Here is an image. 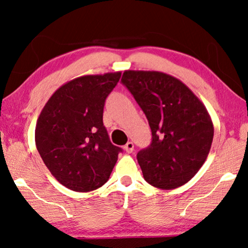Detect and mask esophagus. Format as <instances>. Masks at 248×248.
Instances as JSON below:
<instances>
[{
  "label": "esophagus",
  "instance_id": "obj_1",
  "mask_svg": "<svg viewBox=\"0 0 248 248\" xmlns=\"http://www.w3.org/2000/svg\"><path fill=\"white\" fill-rule=\"evenodd\" d=\"M124 150L126 151L127 154H132V152H133V150H134L133 142H127V143L124 145Z\"/></svg>",
  "mask_w": 248,
  "mask_h": 248
}]
</instances>
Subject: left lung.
<instances>
[{
    "instance_id": "8db88e82",
    "label": "left lung",
    "mask_w": 248,
    "mask_h": 248,
    "mask_svg": "<svg viewBox=\"0 0 248 248\" xmlns=\"http://www.w3.org/2000/svg\"><path fill=\"white\" fill-rule=\"evenodd\" d=\"M126 86L149 121L152 142L138 154L149 184L172 189L194 177L211 149L213 123L194 93L177 78L159 71H124Z\"/></svg>"
}]
</instances>
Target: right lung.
Wrapping results in <instances>:
<instances>
[{"label":"right lung","mask_w":248,"mask_h":248,"mask_svg":"<svg viewBox=\"0 0 248 248\" xmlns=\"http://www.w3.org/2000/svg\"><path fill=\"white\" fill-rule=\"evenodd\" d=\"M121 74H89L64 83L37 120L35 142L44 164L74 192L103 186L122 151L111 144L103 123L105 100Z\"/></svg>","instance_id":"add662e5"}]
</instances>
